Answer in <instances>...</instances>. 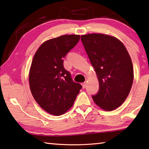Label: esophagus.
<instances>
[{
    "label": "esophagus",
    "instance_id": "1",
    "mask_svg": "<svg viewBox=\"0 0 149 149\" xmlns=\"http://www.w3.org/2000/svg\"><path fill=\"white\" fill-rule=\"evenodd\" d=\"M82 88H85L86 87V82H83L82 84Z\"/></svg>",
    "mask_w": 149,
    "mask_h": 149
}]
</instances>
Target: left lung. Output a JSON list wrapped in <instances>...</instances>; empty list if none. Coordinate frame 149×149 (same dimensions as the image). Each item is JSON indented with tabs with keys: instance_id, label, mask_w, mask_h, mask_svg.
Here are the masks:
<instances>
[{
	"instance_id": "obj_1",
	"label": "left lung",
	"mask_w": 149,
	"mask_h": 149,
	"mask_svg": "<svg viewBox=\"0 0 149 149\" xmlns=\"http://www.w3.org/2000/svg\"><path fill=\"white\" fill-rule=\"evenodd\" d=\"M81 40L100 84L93 100L104 111H113L126 100L134 81L128 52L118 38L105 34L82 35Z\"/></svg>"
}]
</instances>
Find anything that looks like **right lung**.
<instances>
[{"mask_svg": "<svg viewBox=\"0 0 149 149\" xmlns=\"http://www.w3.org/2000/svg\"><path fill=\"white\" fill-rule=\"evenodd\" d=\"M79 35H65L41 44L34 55L29 73L31 93L39 106L54 116L72 107L82 86L65 69L66 54L77 45Z\"/></svg>", "mask_w": 149, "mask_h": 149, "instance_id": "right-lung-1", "label": "right lung"}]
</instances>
